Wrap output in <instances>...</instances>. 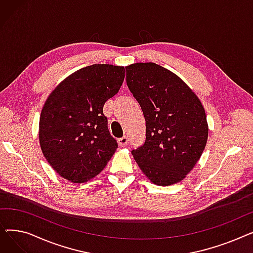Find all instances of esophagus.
Listing matches in <instances>:
<instances>
[{
    "label": "esophagus",
    "instance_id": "34e87169",
    "mask_svg": "<svg viewBox=\"0 0 253 253\" xmlns=\"http://www.w3.org/2000/svg\"><path fill=\"white\" fill-rule=\"evenodd\" d=\"M118 143H119L120 147H122V148L126 147L127 143H128V137L127 136H123L121 138H119L118 139Z\"/></svg>",
    "mask_w": 253,
    "mask_h": 253
}]
</instances>
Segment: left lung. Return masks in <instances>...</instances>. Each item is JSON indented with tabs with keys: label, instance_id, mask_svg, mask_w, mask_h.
<instances>
[{
	"label": "left lung",
	"instance_id": "obj_1",
	"mask_svg": "<svg viewBox=\"0 0 253 253\" xmlns=\"http://www.w3.org/2000/svg\"><path fill=\"white\" fill-rule=\"evenodd\" d=\"M126 82L145 119V141L133 150L153 183L174 184L192 171L208 138L203 105L174 73L154 62L126 66Z\"/></svg>",
	"mask_w": 253,
	"mask_h": 253
}]
</instances>
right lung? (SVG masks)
Returning a JSON list of instances; mask_svg holds the SVG:
<instances>
[{"label": "right lung", "mask_w": 253, "mask_h": 253, "mask_svg": "<svg viewBox=\"0 0 253 253\" xmlns=\"http://www.w3.org/2000/svg\"><path fill=\"white\" fill-rule=\"evenodd\" d=\"M125 68L92 64L65 78L48 96L40 116L39 139L44 157L57 173L82 183L95 177L118 148L103 115L116 95Z\"/></svg>", "instance_id": "obj_1"}]
</instances>
